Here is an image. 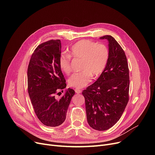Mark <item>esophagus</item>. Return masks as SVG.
<instances>
[{
  "mask_svg": "<svg viewBox=\"0 0 155 155\" xmlns=\"http://www.w3.org/2000/svg\"><path fill=\"white\" fill-rule=\"evenodd\" d=\"M75 92H76L77 94H80L81 92H82V91L80 90V89H78V88H76L75 90Z\"/></svg>",
  "mask_w": 155,
  "mask_h": 155,
  "instance_id": "1",
  "label": "esophagus"
}]
</instances>
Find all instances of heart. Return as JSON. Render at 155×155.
Masks as SVG:
<instances>
[{
    "instance_id": "b5f03b06",
    "label": "heart",
    "mask_w": 155,
    "mask_h": 155,
    "mask_svg": "<svg viewBox=\"0 0 155 155\" xmlns=\"http://www.w3.org/2000/svg\"><path fill=\"white\" fill-rule=\"evenodd\" d=\"M69 54H62L59 59L61 70L68 75L71 72V56L81 60L80 70L68 79V85L82 88L91 82L92 76L98 77L104 72L109 58V50L106 45L97 44L88 40H81L73 45L68 51Z\"/></svg>"
}]
</instances>
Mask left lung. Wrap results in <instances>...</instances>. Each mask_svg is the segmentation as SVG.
Instances as JSON below:
<instances>
[{
  "mask_svg": "<svg viewBox=\"0 0 155 155\" xmlns=\"http://www.w3.org/2000/svg\"><path fill=\"white\" fill-rule=\"evenodd\" d=\"M100 39L108 40L109 60L99 78L82 95L89 126L105 131L119 120L127 104L129 75L126 56L117 41L109 35Z\"/></svg>",
  "mask_w": 155,
  "mask_h": 155,
  "instance_id": "1",
  "label": "left lung"
}]
</instances>
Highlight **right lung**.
<instances>
[{
    "instance_id": "add662e5",
    "label": "right lung",
    "mask_w": 155,
    "mask_h": 155,
    "mask_svg": "<svg viewBox=\"0 0 155 155\" xmlns=\"http://www.w3.org/2000/svg\"><path fill=\"white\" fill-rule=\"evenodd\" d=\"M61 48L60 39L39 45L32 53L28 68V94L32 105L39 120L49 127L60 126L66 119L75 94L74 90L69 88L60 99L55 97L58 90L67 87L59 65Z\"/></svg>"
}]
</instances>
